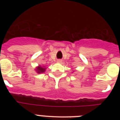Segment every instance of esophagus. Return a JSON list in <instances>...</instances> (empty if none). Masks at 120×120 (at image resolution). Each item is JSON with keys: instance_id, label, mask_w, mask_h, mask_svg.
<instances>
[{"instance_id": "1", "label": "esophagus", "mask_w": 120, "mask_h": 120, "mask_svg": "<svg viewBox=\"0 0 120 120\" xmlns=\"http://www.w3.org/2000/svg\"><path fill=\"white\" fill-rule=\"evenodd\" d=\"M58 62H61V61H58Z\"/></svg>"}]
</instances>
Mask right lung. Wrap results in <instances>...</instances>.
<instances>
[{
    "label": "right lung",
    "instance_id": "obj_1",
    "mask_svg": "<svg viewBox=\"0 0 120 120\" xmlns=\"http://www.w3.org/2000/svg\"><path fill=\"white\" fill-rule=\"evenodd\" d=\"M35 70V71L37 72V73L40 74V73H44V72L45 71V70H46V68H45V67L44 66V65H39L38 66L36 67Z\"/></svg>",
    "mask_w": 120,
    "mask_h": 120
}]
</instances>
